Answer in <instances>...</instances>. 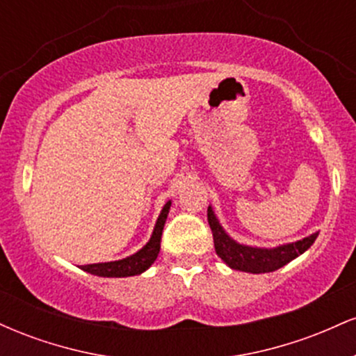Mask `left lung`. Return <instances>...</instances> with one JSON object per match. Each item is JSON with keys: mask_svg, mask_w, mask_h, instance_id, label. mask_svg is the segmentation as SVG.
<instances>
[{"mask_svg": "<svg viewBox=\"0 0 356 356\" xmlns=\"http://www.w3.org/2000/svg\"><path fill=\"white\" fill-rule=\"evenodd\" d=\"M207 220L214 238L216 252L224 263L231 269L244 273H252V275H261V273H271L276 269L283 268L289 261L296 259L298 256L308 251L318 238V232H313L308 238H303L296 243L281 244L276 248H257L246 246L234 241L220 226L219 219L216 218L212 207H207Z\"/></svg>", "mask_w": 356, "mask_h": 356, "instance_id": "left-lung-1", "label": "left lung"}]
</instances>
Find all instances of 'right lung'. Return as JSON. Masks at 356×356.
<instances>
[{
    "instance_id": "right-lung-1",
    "label": "right lung",
    "mask_w": 356,
    "mask_h": 356,
    "mask_svg": "<svg viewBox=\"0 0 356 356\" xmlns=\"http://www.w3.org/2000/svg\"><path fill=\"white\" fill-rule=\"evenodd\" d=\"M170 204H172L170 201L165 202V206L162 207L149 243H147L142 249H138L136 254L127 256L124 259H118V261H110V263L85 264V266H81V269L90 273V275L102 276V277H127V276L142 275V273L147 271V269L152 266L154 261L157 259L159 251H161V236H162V231H164L167 216H169Z\"/></svg>"
}]
</instances>
